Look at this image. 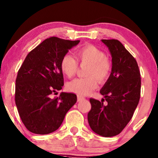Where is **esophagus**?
<instances>
[{
	"instance_id": "esophagus-1",
	"label": "esophagus",
	"mask_w": 158,
	"mask_h": 158,
	"mask_svg": "<svg viewBox=\"0 0 158 158\" xmlns=\"http://www.w3.org/2000/svg\"><path fill=\"white\" fill-rule=\"evenodd\" d=\"M85 99V98L84 97H81V96H79V95H78V96H77V101L78 102L82 101V100H84Z\"/></svg>"
}]
</instances>
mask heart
Listing matches in <instances>:
<instances>
[{"label": "heart", "instance_id": "heart-1", "mask_svg": "<svg viewBox=\"0 0 158 158\" xmlns=\"http://www.w3.org/2000/svg\"><path fill=\"white\" fill-rule=\"evenodd\" d=\"M76 58L82 64H88L86 76L88 77L76 79L67 83V89L70 92L85 96L96 89L100 82H105L111 72L110 60L103 52L93 45H87L76 52ZM60 69L67 77L71 78L76 74L78 63L70 55H65L60 60Z\"/></svg>", "mask_w": 158, "mask_h": 158}]
</instances>
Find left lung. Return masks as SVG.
<instances>
[{
	"label": "left lung",
	"mask_w": 158,
	"mask_h": 158,
	"mask_svg": "<svg viewBox=\"0 0 158 158\" xmlns=\"http://www.w3.org/2000/svg\"><path fill=\"white\" fill-rule=\"evenodd\" d=\"M112 56V71L100 91L104 99H90V127L104 137L119 134L132 118L140 98L141 77L136 59L117 40H101ZM106 99L107 104L104 105Z\"/></svg>",
	"instance_id": "1"
}]
</instances>
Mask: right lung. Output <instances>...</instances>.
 I'll return each mask as SVG.
<instances>
[{
    "instance_id": "right-lung-1",
    "label": "right lung",
    "mask_w": 158,
    "mask_h": 158,
    "mask_svg": "<svg viewBox=\"0 0 158 158\" xmlns=\"http://www.w3.org/2000/svg\"><path fill=\"white\" fill-rule=\"evenodd\" d=\"M79 40L52 37L45 40L25 58L15 80V101L25 126L31 133L48 134L58 129L69 110L76 103L75 94L61 92L62 58Z\"/></svg>"
}]
</instances>
